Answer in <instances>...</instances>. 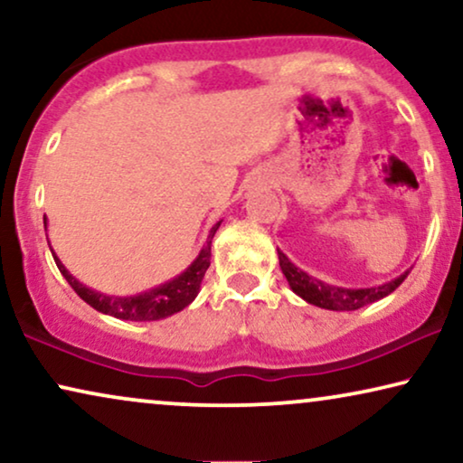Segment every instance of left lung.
<instances>
[{"mask_svg": "<svg viewBox=\"0 0 463 463\" xmlns=\"http://www.w3.org/2000/svg\"><path fill=\"white\" fill-rule=\"evenodd\" d=\"M278 259H280L282 274L287 278L288 287L293 288L295 295H299L303 301L312 303L316 307L333 309V312H352V309H360L369 306V303L383 299V297L394 293V290L401 287L404 278H407L411 271V269L402 271V274L396 276L394 280L375 284V287L347 288V287H335V284L322 282L318 278L309 276L307 271L297 268V265L290 261L280 249H278Z\"/></svg>", "mask_w": 463, "mask_h": 463, "instance_id": "8db88e82", "label": "left lung"}]
</instances>
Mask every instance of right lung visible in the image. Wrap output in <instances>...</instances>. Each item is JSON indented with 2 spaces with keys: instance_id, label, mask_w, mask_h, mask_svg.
Masks as SVG:
<instances>
[{
  "instance_id": "1",
  "label": "right lung",
  "mask_w": 463,
  "mask_h": 463,
  "mask_svg": "<svg viewBox=\"0 0 463 463\" xmlns=\"http://www.w3.org/2000/svg\"><path fill=\"white\" fill-rule=\"evenodd\" d=\"M219 225L221 221H217V223L211 227L206 244L202 246L198 257L189 263V268L185 271H181L179 276L160 284V287H154L149 290H143V293L126 295V297L99 293V290L81 284L78 278H75L71 271L62 265L61 259L56 257L54 249L50 250H52V257L56 265H59L61 274L65 276V280L71 284V288L88 303V306H92L100 314L113 316V318H119V320L151 322V320L168 318V316L181 312V309H185L189 303L198 297L202 278H204L208 265H211V244H213L214 233L219 230ZM43 227H48L46 217H43Z\"/></svg>"
}]
</instances>
